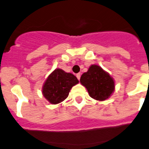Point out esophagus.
I'll use <instances>...</instances> for the list:
<instances>
[{"instance_id": "obj_1", "label": "esophagus", "mask_w": 149, "mask_h": 149, "mask_svg": "<svg viewBox=\"0 0 149 149\" xmlns=\"http://www.w3.org/2000/svg\"><path fill=\"white\" fill-rule=\"evenodd\" d=\"M76 77H77L78 79L80 80V78H81V73H77V74H76Z\"/></svg>"}]
</instances>
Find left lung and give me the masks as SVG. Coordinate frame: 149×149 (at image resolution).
<instances>
[{"label": "left lung", "instance_id": "left-lung-1", "mask_svg": "<svg viewBox=\"0 0 149 149\" xmlns=\"http://www.w3.org/2000/svg\"><path fill=\"white\" fill-rule=\"evenodd\" d=\"M80 82L86 88L88 94L97 101L108 99L115 89L113 79L107 72L97 65H91L83 73Z\"/></svg>", "mask_w": 149, "mask_h": 149}]
</instances>
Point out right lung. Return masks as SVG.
I'll return each mask as SVG.
<instances>
[{"instance_id":"add662e5","label":"right lung","mask_w":149,"mask_h":149,"mask_svg":"<svg viewBox=\"0 0 149 149\" xmlns=\"http://www.w3.org/2000/svg\"><path fill=\"white\" fill-rule=\"evenodd\" d=\"M79 82L73 74L56 68L45 81L42 89L43 95L49 103L57 104L68 96L71 88Z\"/></svg>"}]
</instances>
